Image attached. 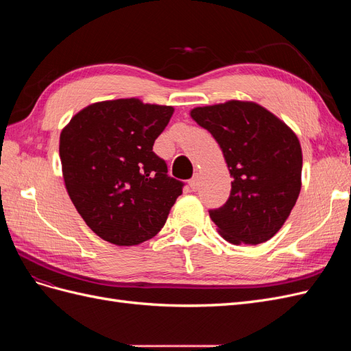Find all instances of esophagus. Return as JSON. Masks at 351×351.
Segmentation results:
<instances>
[{
  "label": "esophagus",
  "instance_id": "1",
  "mask_svg": "<svg viewBox=\"0 0 351 351\" xmlns=\"http://www.w3.org/2000/svg\"><path fill=\"white\" fill-rule=\"evenodd\" d=\"M189 186H190V189L193 190V192H196V190L199 189V177L195 176V177L190 178V180H189Z\"/></svg>",
  "mask_w": 351,
  "mask_h": 351
}]
</instances>
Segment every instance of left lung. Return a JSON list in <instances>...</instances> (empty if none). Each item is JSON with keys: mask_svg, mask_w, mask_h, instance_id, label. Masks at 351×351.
Wrapping results in <instances>:
<instances>
[{"mask_svg": "<svg viewBox=\"0 0 351 351\" xmlns=\"http://www.w3.org/2000/svg\"><path fill=\"white\" fill-rule=\"evenodd\" d=\"M190 115L214 136L232 177L228 200L209 210L219 234L232 244L269 240L300 193L303 158L297 136L254 102L197 107Z\"/></svg>", "mask_w": 351, "mask_h": 351, "instance_id": "left-lung-1", "label": "left lung"}]
</instances>
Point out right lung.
<instances>
[{
    "label": "right lung",
    "mask_w": 351,
    "mask_h": 351,
    "mask_svg": "<svg viewBox=\"0 0 351 351\" xmlns=\"http://www.w3.org/2000/svg\"><path fill=\"white\" fill-rule=\"evenodd\" d=\"M173 107L137 98L92 104L60 134L67 193L88 227L117 246L158 234L184 183L154 151Z\"/></svg>",
    "instance_id": "right-lung-1"
}]
</instances>
